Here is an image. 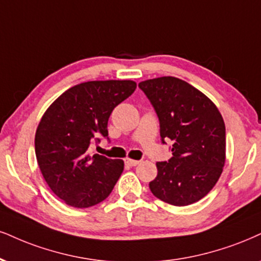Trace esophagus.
Returning a JSON list of instances; mask_svg holds the SVG:
<instances>
[{
    "label": "esophagus",
    "instance_id": "esophagus-1",
    "mask_svg": "<svg viewBox=\"0 0 261 261\" xmlns=\"http://www.w3.org/2000/svg\"><path fill=\"white\" fill-rule=\"evenodd\" d=\"M139 163H140V161H138V160H132V159L125 160V165H128L130 167H136V166L139 165Z\"/></svg>",
    "mask_w": 261,
    "mask_h": 261
}]
</instances>
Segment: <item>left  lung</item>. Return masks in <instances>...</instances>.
<instances>
[{
    "mask_svg": "<svg viewBox=\"0 0 261 261\" xmlns=\"http://www.w3.org/2000/svg\"><path fill=\"white\" fill-rule=\"evenodd\" d=\"M155 108L160 134L173 141V157L157 162L150 190L166 203L189 205L203 198L219 180L226 160L223 116L207 95L173 76L139 83Z\"/></svg>",
    "mask_w": 261,
    "mask_h": 261,
    "instance_id": "left-lung-1",
    "label": "left lung"
}]
</instances>
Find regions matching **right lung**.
Here are the masks:
<instances>
[{"label": "right lung", "instance_id": "obj_1", "mask_svg": "<svg viewBox=\"0 0 261 261\" xmlns=\"http://www.w3.org/2000/svg\"><path fill=\"white\" fill-rule=\"evenodd\" d=\"M136 88L130 80L80 83L58 96L42 116L35 153L47 185L64 203L88 208L111 194L124 162L87 151L100 134L108 137L112 110Z\"/></svg>", "mask_w": 261, "mask_h": 261}]
</instances>
